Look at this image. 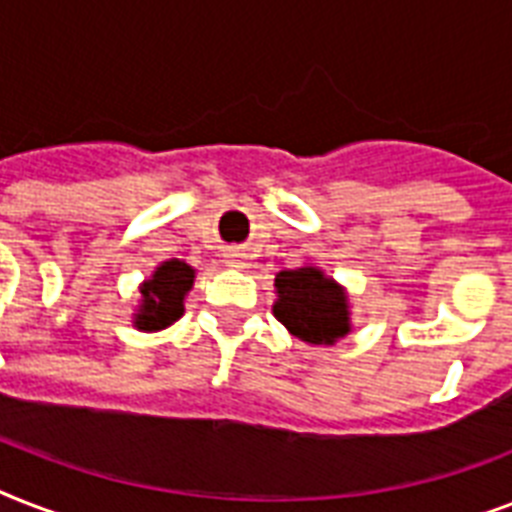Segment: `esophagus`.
<instances>
[{
    "label": "esophagus",
    "instance_id": "obj_1",
    "mask_svg": "<svg viewBox=\"0 0 512 512\" xmlns=\"http://www.w3.org/2000/svg\"><path fill=\"white\" fill-rule=\"evenodd\" d=\"M225 263L231 265V268H247V255L239 252V249H228L225 252Z\"/></svg>",
    "mask_w": 512,
    "mask_h": 512
}]
</instances>
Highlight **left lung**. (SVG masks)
Here are the masks:
<instances>
[{"label": "left lung", "instance_id": "1", "mask_svg": "<svg viewBox=\"0 0 512 512\" xmlns=\"http://www.w3.org/2000/svg\"><path fill=\"white\" fill-rule=\"evenodd\" d=\"M273 316L287 332L308 345H335L350 335L348 289L337 284L319 265L305 263L300 268L279 271L273 279Z\"/></svg>", "mask_w": 512, "mask_h": 512}]
</instances>
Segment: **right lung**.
<instances>
[{"instance_id": "add662e5", "label": "right lung", "mask_w": 512, "mask_h": 512, "mask_svg": "<svg viewBox=\"0 0 512 512\" xmlns=\"http://www.w3.org/2000/svg\"><path fill=\"white\" fill-rule=\"evenodd\" d=\"M196 268L185 260H164L140 284V303L132 313V327L140 332H159L172 327L185 313V295L193 289Z\"/></svg>"}]
</instances>
